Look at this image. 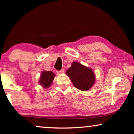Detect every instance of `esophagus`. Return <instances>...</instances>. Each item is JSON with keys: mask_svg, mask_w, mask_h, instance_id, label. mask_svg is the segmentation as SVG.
<instances>
[{"mask_svg": "<svg viewBox=\"0 0 134 134\" xmlns=\"http://www.w3.org/2000/svg\"><path fill=\"white\" fill-rule=\"evenodd\" d=\"M57 72L58 74H62V73H64V69H62L61 70H60V71H57Z\"/></svg>", "mask_w": 134, "mask_h": 134, "instance_id": "1", "label": "esophagus"}]
</instances>
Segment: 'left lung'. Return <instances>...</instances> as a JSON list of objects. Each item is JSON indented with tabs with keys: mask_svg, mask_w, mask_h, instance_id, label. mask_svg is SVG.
I'll return each instance as SVG.
<instances>
[{
	"mask_svg": "<svg viewBox=\"0 0 134 134\" xmlns=\"http://www.w3.org/2000/svg\"><path fill=\"white\" fill-rule=\"evenodd\" d=\"M73 85L81 91L89 90L95 82V74L92 69L79 62L72 63L71 66L65 72Z\"/></svg>",
	"mask_w": 134,
	"mask_h": 134,
	"instance_id": "8db88e82",
	"label": "left lung"
}]
</instances>
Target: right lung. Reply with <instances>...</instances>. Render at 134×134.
<instances>
[{"label": "right lung", "mask_w": 134, "mask_h": 134, "mask_svg": "<svg viewBox=\"0 0 134 134\" xmlns=\"http://www.w3.org/2000/svg\"><path fill=\"white\" fill-rule=\"evenodd\" d=\"M55 76L54 72L51 71H43L41 72L39 80L40 85L42 86L44 89L49 87L53 83Z\"/></svg>", "instance_id": "1"}]
</instances>
